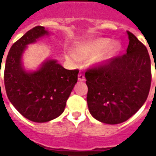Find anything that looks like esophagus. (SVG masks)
Instances as JSON below:
<instances>
[{"mask_svg":"<svg viewBox=\"0 0 156 156\" xmlns=\"http://www.w3.org/2000/svg\"><path fill=\"white\" fill-rule=\"evenodd\" d=\"M78 81H85V77H84V75H82L81 73H80V74L78 75Z\"/></svg>","mask_w":156,"mask_h":156,"instance_id":"obj_1","label":"esophagus"}]
</instances>
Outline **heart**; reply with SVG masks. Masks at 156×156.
Wrapping results in <instances>:
<instances>
[{"instance_id":"b5f03b06","label":"heart","mask_w":156,"mask_h":156,"mask_svg":"<svg viewBox=\"0 0 156 156\" xmlns=\"http://www.w3.org/2000/svg\"><path fill=\"white\" fill-rule=\"evenodd\" d=\"M108 38H96L82 41L75 46L74 52H68L66 58L70 62H79L80 59H92L94 62H103L116 55L121 49L119 42L111 44Z\"/></svg>"}]
</instances>
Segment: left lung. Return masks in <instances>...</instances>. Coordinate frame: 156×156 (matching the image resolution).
<instances>
[{
  "label": "left lung",
  "mask_w": 156,
  "mask_h": 156,
  "mask_svg": "<svg viewBox=\"0 0 156 156\" xmlns=\"http://www.w3.org/2000/svg\"><path fill=\"white\" fill-rule=\"evenodd\" d=\"M127 53L85 73L87 102L91 115L101 122L119 124L144 104L151 85V62L147 48L127 31Z\"/></svg>",
  "instance_id": "8db88e82"
}]
</instances>
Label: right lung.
I'll list each match as a JSON object with an SVG mask.
<instances>
[{
  "mask_svg": "<svg viewBox=\"0 0 156 156\" xmlns=\"http://www.w3.org/2000/svg\"><path fill=\"white\" fill-rule=\"evenodd\" d=\"M48 34L41 26L27 31L11 47L4 70V85L10 102L34 122H47L62 114L79 73L77 69H64L55 59L45 60L36 70L24 68L22 56L27 45Z\"/></svg>",
  "mask_w": 156,
  "mask_h": 156,
  "instance_id": "right-lung-1",
  "label": "right lung"
}]
</instances>
